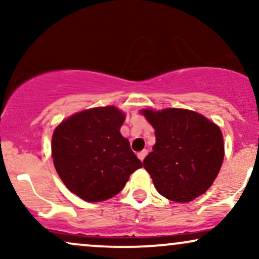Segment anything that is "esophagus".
I'll list each match as a JSON object with an SVG mask.
<instances>
[{
    "instance_id": "1",
    "label": "esophagus",
    "mask_w": 259,
    "mask_h": 259,
    "mask_svg": "<svg viewBox=\"0 0 259 259\" xmlns=\"http://www.w3.org/2000/svg\"><path fill=\"white\" fill-rule=\"evenodd\" d=\"M146 156H147V151H146V150L141 151V152L138 153V157H139L140 160H144L145 157H146Z\"/></svg>"
}]
</instances>
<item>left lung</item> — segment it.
Here are the masks:
<instances>
[{"mask_svg": "<svg viewBox=\"0 0 259 259\" xmlns=\"http://www.w3.org/2000/svg\"><path fill=\"white\" fill-rule=\"evenodd\" d=\"M156 136L144 168L160 195L175 202H190L204 194L215 180L224 158L219 126L189 109H145Z\"/></svg>", "mask_w": 259, "mask_h": 259, "instance_id": "1", "label": "left lung"}]
</instances>
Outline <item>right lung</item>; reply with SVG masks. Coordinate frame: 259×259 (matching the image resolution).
Wrapping results in <instances>:
<instances>
[{
    "label": "right lung",
    "mask_w": 259,
    "mask_h": 259,
    "mask_svg": "<svg viewBox=\"0 0 259 259\" xmlns=\"http://www.w3.org/2000/svg\"><path fill=\"white\" fill-rule=\"evenodd\" d=\"M125 115L99 107L72 115L56 127L52 158L64 185L89 202L108 200L123 190L142 163L119 130Z\"/></svg>",
    "instance_id": "add662e5"
}]
</instances>
